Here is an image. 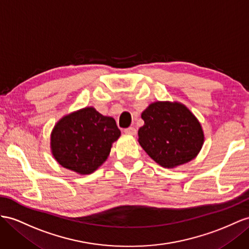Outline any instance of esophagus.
I'll return each instance as SVG.
<instances>
[{
  "instance_id": "esophagus-1",
  "label": "esophagus",
  "mask_w": 249,
  "mask_h": 249,
  "mask_svg": "<svg viewBox=\"0 0 249 249\" xmlns=\"http://www.w3.org/2000/svg\"><path fill=\"white\" fill-rule=\"evenodd\" d=\"M124 132L127 133V135H136L137 129L135 128V127H128V128H126L124 130Z\"/></svg>"
}]
</instances>
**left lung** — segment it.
I'll return each instance as SVG.
<instances>
[{
	"mask_svg": "<svg viewBox=\"0 0 249 249\" xmlns=\"http://www.w3.org/2000/svg\"><path fill=\"white\" fill-rule=\"evenodd\" d=\"M144 125L139 143L152 160L165 168L185 164L199 154L204 132L197 119L179 102H155L142 112Z\"/></svg>",
	"mask_w": 249,
	"mask_h": 249,
	"instance_id": "obj_1",
	"label": "left lung"
}]
</instances>
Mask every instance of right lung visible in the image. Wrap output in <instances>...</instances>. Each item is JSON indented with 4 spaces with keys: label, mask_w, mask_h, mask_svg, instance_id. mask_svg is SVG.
<instances>
[{
    "label": "right lung",
    "mask_w": 249,
    "mask_h": 249,
    "mask_svg": "<svg viewBox=\"0 0 249 249\" xmlns=\"http://www.w3.org/2000/svg\"><path fill=\"white\" fill-rule=\"evenodd\" d=\"M121 136L116 121L93 107H85L63 117L50 137L53 156L60 165L80 175L97 170Z\"/></svg>",
    "instance_id": "1"
}]
</instances>
